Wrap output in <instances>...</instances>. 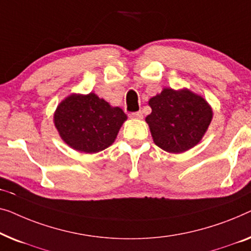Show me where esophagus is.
<instances>
[{
	"label": "esophagus",
	"mask_w": 251,
	"mask_h": 251,
	"mask_svg": "<svg viewBox=\"0 0 251 251\" xmlns=\"http://www.w3.org/2000/svg\"><path fill=\"white\" fill-rule=\"evenodd\" d=\"M129 117L130 118H134V119H142L143 118V114L141 111L132 112V114H129Z\"/></svg>",
	"instance_id": "1"
}]
</instances>
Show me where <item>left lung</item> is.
<instances>
[{
    "mask_svg": "<svg viewBox=\"0 0 251 251\" xmlns=\"http://www.w3.org/2000/svg\"><path fill=\"white\" fill-rule=\"evenodd\" d=\"M152 109L146 122L156 146L171 153H182L200 142L213 119L208 102L188 89L166 87L149 100Z\"/></svg>",
    "mask_w": 251,
    "mask_h": 251,
    "instance_id": "obj_1",
    "label": "left lung"
}]
</instances>
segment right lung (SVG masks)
<instances>
[{
    "label": "right lung",
    "instance_id": "1",
    "mask_svg": "<svg viewBox=\"0 0 251 251\" xmlns=\"http://www.w3.org/2000/svg\"><path fill=\"white\" fill-rule=\"evenodd\" d=\"M127 116L97 94H70L53 116L59 135L74 150L97 153L115 142Z\"/></svg>",
    "mask_w": 251,
    "mask_h": 251
}]
</instances>
